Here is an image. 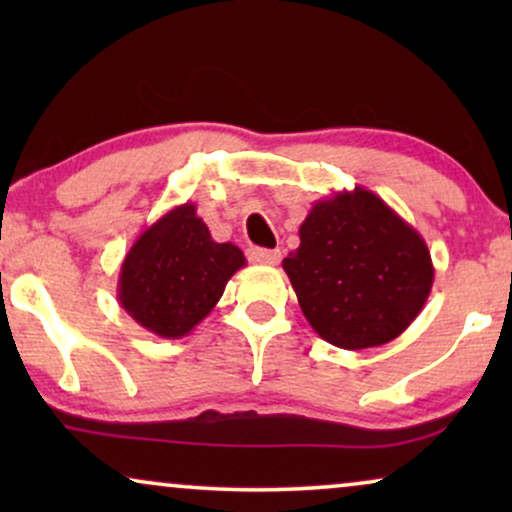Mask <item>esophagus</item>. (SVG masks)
I'll use <instances>...</instances> for the list:
<instances>
[{"label":"esophagus","mask_w":512,"mask_h":512,"mask_svg":"<svg viewBox=\"0 0 512 512\" xmlns=\"http://www.w3.org/2000/svg\"><path fill=\"white\" fill-rule=\"evenodd\" d=\"M249 261L251 263H261V265H277L279 261H282V251H279V249L251 247L249 249Z\"/></svg>","instance_id":"34e87169"}]
</instances>
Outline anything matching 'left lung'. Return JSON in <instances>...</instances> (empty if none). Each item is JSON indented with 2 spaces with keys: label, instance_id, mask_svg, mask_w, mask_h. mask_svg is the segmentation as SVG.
<instances>
[{
  "label": "left lung",
  "instance_id": "8db88e82",
  "mask_svg": "<svg viewBox=\"0 0 512 512\" xmlns=\"http://www.w3.org/2000/svg\"><path fill=\"white\" fill-rule=\"evenodd\" d=\"M298 235L282 268L326 342L380 347L422 312L433 286L429 247L380 195L356 186L317 200Z\"/></svg>",
  "mask_w": 512,
  "mask_h": 512
}]
</instances>
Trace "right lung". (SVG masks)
Masks as SVG:
<instances>
[{
    "instance_id": "obj_1",
    "label": "right lung",
    "mask_w": 512,
    "mask_h": 512,
    "mask_svg": "<svg viewBox=\"0 0 512 512\" xmlns=\"http://www.w3.org/2000/svg\"><path fill=\"white\" fill-rule=\"evenodd\" d=\"M247 258L214 242L193 202L172 207L137 237L121 263L118 303L160 338H184L214 310Z\"/></svg>"
}]
</instances>
